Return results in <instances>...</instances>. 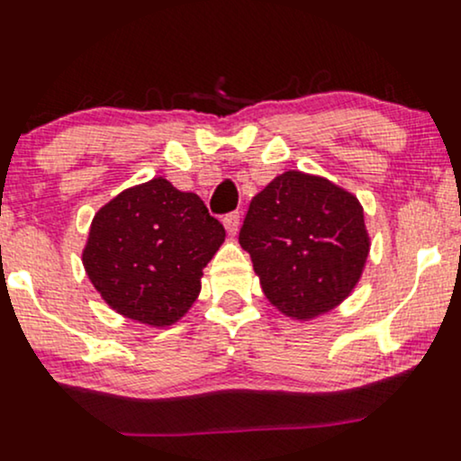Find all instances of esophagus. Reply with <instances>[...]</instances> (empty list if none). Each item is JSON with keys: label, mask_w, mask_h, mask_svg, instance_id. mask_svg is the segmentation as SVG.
I'll return each instance as SVG.
<instances>
[{"label": "esophagus", "mask_w": 461, "mask_h": 461, "mask_svg": "<svg viewBox=\"0 0 461 461\" xmlns=\"http://www.w3.org/2000/svg\"><path fill=\"white\" fill-rule=\"evenodd\" d=\"M224 226H226V230H229V235L235 237L237 230H240V213H229V215H226Z\"/></svg>", "instance_id": "34e87169"}]
</instances>
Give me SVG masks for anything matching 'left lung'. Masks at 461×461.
Returning a JSON list of instances; mask_svg holds the SVG:
<instances>
[{
    "label": "left lung",
    "mask_w": 461,
    "mask_h": 461,
    "mask_svg": "<svg viewBox=\"0 0 461 461\" xmlns=\"http://www.w3.org/2000/svg\"><path fill=\"white\" fill-rule=\"evenodd\" d=\"M240 243L265 297L300 321L349 297L371 250L360 200L300 170L283 172L252 198Z\"/></svg>",
    "instance_id": "left-lung-1"
}]
</instances>
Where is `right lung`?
<instances>
[{"label":"right lung","mask_w":461,"mask_h":461,"mask_svg":"<svg viewBox=\"0 0 461 461\" xmlns=\"http://www.w3.org/2000/svg\"><path fill=\"white\" fill-rule=\"evenodd\" d=\"M224 237L196 194L155 176L96 211L81 261L118 315L167 328L196 302L203 269Z\"/></svg>","instance_id":"right-lung-1"}]
</instances>
